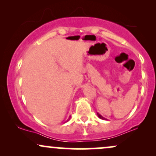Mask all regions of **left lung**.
I'll use <instances>...</instances> for the list:
<instances>
[{
    "mask_svg": "<svg viewBox=\"0 0 156 156\" xmlns=\"http://www.w3.org/2000/svg\"><path fill=\"white\" fill-rule=\"evenodd\" d=\"M98 114V117H99V118H100V119H105V118H104V117H102V116H101V114H98H98Z\"/></svg>",
    "mask_w": 156,
    "mask_h": 156,
    "instance_id": "1",
    "label": "left lung"
}]
</instances>
